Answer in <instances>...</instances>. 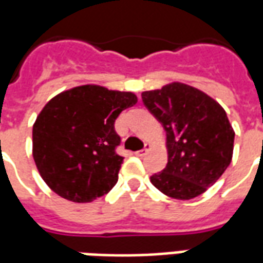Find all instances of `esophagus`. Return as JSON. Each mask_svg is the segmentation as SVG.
<instances>
[{"mask_svg": "<svg viewBox=\"0 0 263 263\" xmlns=\"http://www.w3.org/2000/svg\"><path fill=\"white\" fill-rule=\"evenodd\" d=\"M151 150V145L150 144H145V147L144 148H143V150H139V151H136V155H137V157H144L145 154H147V153H148V151Z\"/></svg>", "mask_w": 263, "mask_h": 263, "instance_id": "esophagus-1", "label": "esophagus"}]
</instances>
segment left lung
Here are the masks:
<instances>
[{"label":"left lung","mask_w":263,"mask_h":263,"mask_svg":"<svg viewBox=\"0 0 263 263\" xmlns=\"http://www.w3.org/2000/svg\"><path fill=\"white\" fill-rule=\"evenodd\" d=\"M141 98L166 133L168 164L151 183L179 200L206 192L233 158L235 133L223 106L183 82L144 91Z\"/></svg>","instance_id":"left-lung-1"}]
</instances>
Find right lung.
<instances>
[{
  "label": "right lung",
  "instance_id": "1",
  "mask_svg": "<svg viewBox=\"0 0 263 263\" xmlns=\"http://www.w3.org/2000/svg\"><path fill=\"white\" fill-rule=\"evenodd\" d=\"M137 103L133 92L87 84L60 92L33 123L32 154L42 179L59 196L88 203L110 192L123 157L115 120Z\"/></svg>",
  "mask_w": 263,
  "mask_h": 263
}]
</instances>
